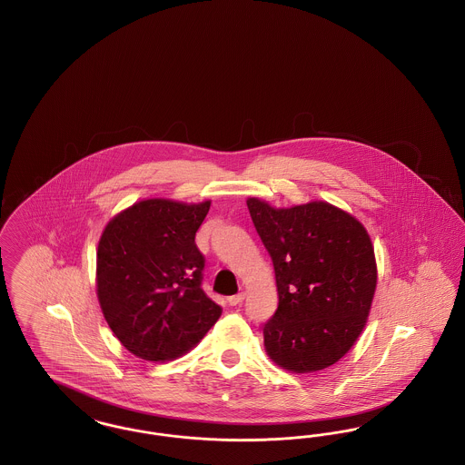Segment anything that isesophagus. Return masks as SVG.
<instances>
[{
  "mask_svg": "<svg viewBox=\"0 0 465 465\" xmlns=\"http://www.w3.org/2000/svg\"><path fill=\"white\" fill-rule=\"evenodd\" d=\"M243 292H239V294H235V296H230L228 298V305H232V307H239L241 303L243 302Z\"/></svg>",
  "mask_w": 465,
  "mask_h": 465,
  "instance_id": "34e87169",
  "label": "esophagus"
}]
</instances>
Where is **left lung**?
<instances>
[{
  "instance_id": "1",
  "label": "left lung",
  "mask_w": 465,
  "mask_h": 465,
  "mask_svg": "<svg viewBox=\"0 0 465 465\" xmlns=\"http://www.w3.org/2000/svg\"><path fill=\"white\" fill-rule=\"evenodd\" d=\"M272 256L279 307L263 328L268 357L292 373H315L354 347L368 322L378 270L368 230L324 200L273 207L245 200Z\"/></svg>"
}]
</instances>
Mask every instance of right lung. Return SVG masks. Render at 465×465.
Segmentation results:
<instances>
[{
    "label": "right lung",
    "mask_w": 465,
    "mask_h": 465,
    "mask_svg": "<svg viewBox=\"0 0 465 465\" xmlns=\"http://www.w3.org/2000/svg\"><path fill=\"white\" fill-rule=\"evenodd\" d=\"M211 200H139L104 226L95 291L113 334L131 354L165 362L190 352L222 315L200 288L195 233Z\"/></svg>",
    "instance_id": "1"
}]
</instances>
